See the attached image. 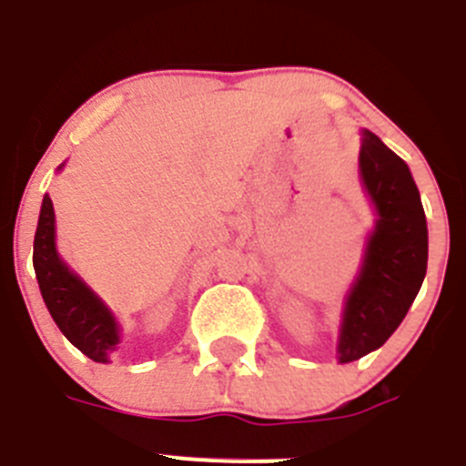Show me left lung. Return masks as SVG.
Here are the masks:
<instances>
[{"mask_svg":"<svg viewBox=\"0 0 466 466\" xmlns=\"http://www.w3.org/2000/svg\"><path fill=\"white\" fill-rule=\"evenodd\" d=\"M360 171L379 223L362 271L348 295L339 362H353L383 346L420 290L427 271V223L413 176L400 155L364 132Z\"/></svg>","mask_w":466,"mask_h":466,"instance_id":"8db88e82","label":"left lung"}]
</instances>
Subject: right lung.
<instances>
[{"mask_svg": "<svg viewBox=\"0 0 466 466\" xmlns=\"http://www.w3.org/2000/svg\"><path fill=\"white\" fill-rule=\"evenodd\" d=\"M32 262L41 297L60 332L90 360L108 362V355L118 343V325L95 292L76 274H71L69 267L57 258L56 213L48 195L41 204Z\"/></svg>", "mask_w": 466, "mask_h": 466, "instance_id": "obj_1", "label": "right lung"}]
</instances>
